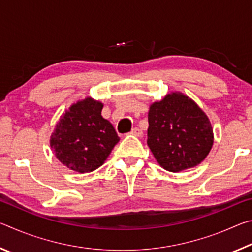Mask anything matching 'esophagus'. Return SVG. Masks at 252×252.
Listing matches in <instances>:
<instances>
[{
	"mask_svg": "<svg viewBox=\"0 0 252 252\" xmlns=\"http://www.w3.org/2000/svg\"><path fill=\"white\" fill-rule=\"evenodd\" d=\"M130 134L134 135V136H142L143 132H142V130H141V129H139V127H133V129L131 130Z\"/></svg>",
	"mask_w": 252,
	"mask_h": 252,
	"instance_id": "34e87169",
	"label": "esophagus"
}]
</instances>
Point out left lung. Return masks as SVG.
Instances as JSON below:
<instances>
[{"mask_svg":"<svg viewBox=\"0 0 252 252\" xmlns=\"http://www.w3.org/2000/svg\"><path fill=\"white\" fill-rule=\"evenodd\" d=\"M148 146L162 168L179 172L201 163L213 144L211 123L194 101L179 92L151 104Z\"/></svg>","mask_w":252,"mask_h":252,"instance_id":"1","label":"left lung"}]
</instances>
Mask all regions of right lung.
<instances>
[{"instance_id": "add662e5", "label": "right lung", "mask_w": 252, "mask_h": 252, "mask_svg": "<svg viewBox=\"0 0 252 252\" xmlns=\"http://www.w3.org/2000/svg\"><path fill=\"white\" fill-rule=\"evenodd\" d=\"M102 108L91 97L78 101L63 113L51 135L55 157L73 171H94L120 140L113 126L102 118Z\"/></svg>"}]
</instances>
